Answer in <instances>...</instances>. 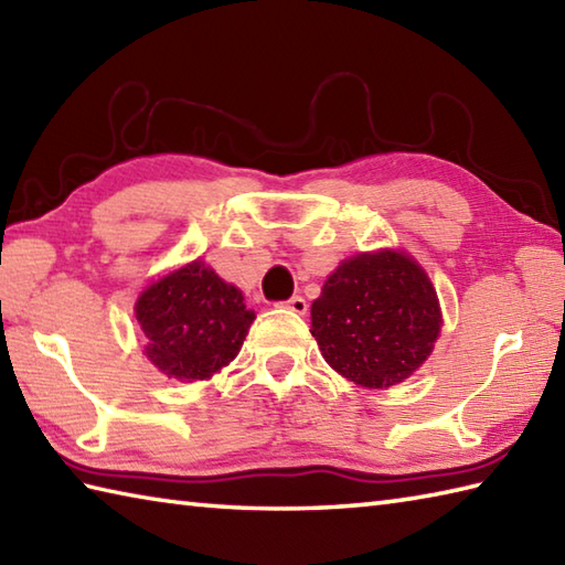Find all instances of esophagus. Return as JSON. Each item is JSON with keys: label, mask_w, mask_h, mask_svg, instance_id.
Here are the masks:
<instances>
[{"label": "esophagus", "mask_w": 565, "mask_h": 565, "mask_svg": "<svg viewBox=\"0 0 565 565\" xmlns=\"http://www.w3.org/2000/svg\"><path fill=\"white\" fill-rule=\"evenodd\" d=\"M281 306L289 308V311H294V313H298V316H303V313L308 311V301H306L303 296H291L289 301H284Z\"/></svg>", "instance_id": "esophagus-1"}]
</instances>
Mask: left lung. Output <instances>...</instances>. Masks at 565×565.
Returning a JSON list of instances; mask_svg holds the SVG:
<instances>
[{
	"instance_id": "obj_1",
	"label": "left lung",
	"mask_w": 565,
	"mask_h": 565,
	"mask_svg": "<svg viewBox=\"0 0 565 565\" xmlns=\"http://www.w3.org/2000/svg\"><path fill=\"white\" fill-rule=\"evenodd\" d=\"M311 323L330 367L382 390L406 380L430 355L440 308L424 269L386 249L342 262L313 301Z\"/></svg>"
}]
</instances>
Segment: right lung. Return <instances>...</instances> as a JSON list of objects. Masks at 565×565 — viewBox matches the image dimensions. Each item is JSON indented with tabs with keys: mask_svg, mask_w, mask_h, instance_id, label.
<instances>
[{
	"mask_svg": "<svg viewBox=\"0 0 565 565\" xmlns=\"http://www.w3.org/2000/svg\"><path fill=\"white\" fill-rule=\"evenodd\" d=\"M135 311L147 358L179 382L207 380L235 360L254 320L242 291L203 262L151 284Z\"/></svg>",
	"mask_w": 565,
	"mask_h": 565,
	"instance_id": "add662e5",
	"label": "right lung"
}]
</instances>
